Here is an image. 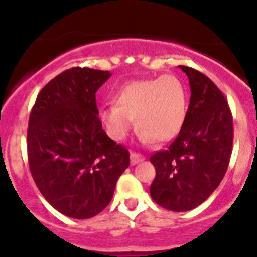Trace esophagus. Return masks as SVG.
Wrapping results in <instances>:
<instances>
[{
	"label": "esophagus",
	"mask_w": 257,
	"mask_h": 257,
	"mask_svg": "<svg viewBox=\"0 0 257 257\" xmlns=\"http://www.w3.org/2000/svg\"><path fill=\"white\" fill-rule=\"evenodd\" d=\"M144 157L142 154H138V153H131V164L136 165L138 163L143 162Z\"/></svg>",
	"instance_id": "34e87169"
}]
</instances>
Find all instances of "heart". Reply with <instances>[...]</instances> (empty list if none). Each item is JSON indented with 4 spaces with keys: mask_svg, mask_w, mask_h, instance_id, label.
I'll return each mask as SVG.
<instances>
[{
    "mask_svg": "<svg viewBox=\"0 0 257 257\" xmlns=\"http://www.w3.org/2000/svg\"><path fill=\"white\" fill-rule=\"evenodd\" d=\"M186 116V94L177 77L134 80L115 95L114 104L100 109L99 118L108 136L121 142L134 124L139 139L148 143L169 142L178 136Z\"/></svg>",
    "mask_w": 257,
    "mask_h": 257,
    "instance_id": "heart-1",
    "label": "heart"
}]
</instances>
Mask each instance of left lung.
I'll use <instances>...</instances> for the list:
<instances>
[{
	"mask_svg": "<svg viewBox=\"0 0 257 257\" xmlns=\"http://www.w3.org/2000/svg\"><path fill=\"white\" fill-rule=\"evenodd\" d=\"M179 68L188 76L190 104L175 141L150 157L157 172L150 196L164 209L183 212L204 203L221 183L234 126L229 104L214 82L190 67Z\"/></svg>",
	"mask_w": 257,
	"mask_h": 257,
	"instance_id": "obj_1",
	"label": "left lung"
}]
</instances>
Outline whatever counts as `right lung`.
Wrapping results in <instances>:
<instances>
[{
    "instance_id": "obj_1",
    "label": "right lung",
    "mask_w": 257,
    "mask_h": 257,
    "mask_svg": "<svg viewBox=\"0 0 257 257\" xmlns=\"http://www.w3.org/2000/svg\"><path fill=\"white\" fill-rule=\"evenodd\" d=\"M108 71L74 68L49 80L28 121L30 170L46 200L61 214L89 219L107 208L129 152L112 141L98 118L97 90Z\"/></svg>"
}]
</instances>
